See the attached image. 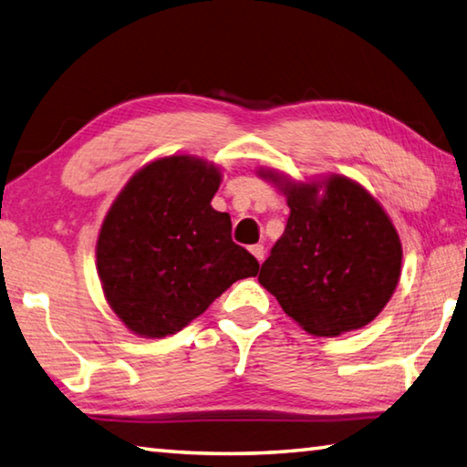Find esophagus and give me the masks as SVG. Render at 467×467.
<instances>
[{"label": "esophagus", "instance_id": "34e87169", "mask_svg": "<svg viewBox=\"0 0 467 467\" xmlns=\"http://www.w3.org/2000/svg\"><path fill=\"white\" fill-rule=\"evenodd\" d=\"M251 253L254 254V259H257L259 263H263V259H265V246L263 244H253L251 246Z\"/></svg>", "mask_w": 467, "mask_h": 467}]
</instances>
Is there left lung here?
<instances>
[{
    "label": "left lung",
    "instance_id": "left-lung-1",
    "mask_svg": "<svg viewBox=\"0 0 467 467\" xmlns=\"http://www.w3.org/2000/svg\"><path fill=\"white\" fill-rule=\"evenodd\" d=\"M263 176L279 184L291 213L261 265V285L314 336L334 337L372 322L395 294L403 259L385 210L344 176L322 184H294L275 171Z\"/></svg>",
    "mask_w": 467,
    "mask_h": 467
}]
</instances>
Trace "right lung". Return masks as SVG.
I'll return each instance as SVG.
<instances>
[{
	"instance_id": "1",
	"label": "right lung",
	"mask_w": 467,
	"mask_h": 467,
	"mask_svg": "<svg viewBox=\"0 0 467 467\" xmlns=\"http://www.w3.org/2000/svg\"><path fill=\"white\" fill-rule=\"evenodd\" d=\"M221 171L170 155L127 182L105 216L97 269L119 319L143 337L180 332L259 261L233 243L231 216L210 206Z\"/></svg>"
}]
</instances>
